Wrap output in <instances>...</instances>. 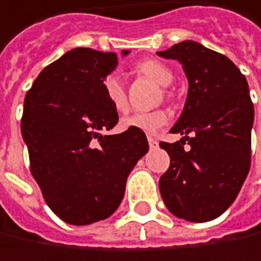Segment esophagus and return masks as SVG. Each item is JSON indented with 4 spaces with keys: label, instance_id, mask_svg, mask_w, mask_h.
Returning a JSON list of instances; mask_svg holds the SVG:
<instances>
[{
    "label": "esophagus",
    "instance_id": "obj_1",
    "mask_svg": "<svg viewBox=\"0 0 261 261\" xmlns=\"http://www.w3.org/2000/svg\"><path fill=\"white\" fill-rule=\"evenodd\" d=\"M147 141H149V146H150L152 149L158 146V141H156V138H153V137H147Z\"/></svg>",
    "mask_w": 261,
    "mask_h": 261
}]
</instances>
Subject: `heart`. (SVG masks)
I'll return each mask as SVG.
<instances>
[{
    "label": "heart",
    "instance_id": "b5f03b06",
    "mask_svg": "<svg viewBox=\"0 0 261 261\" xmlns=\"http://www.w3.org/2000/svg\"><path fill=\"white\" fill-rule=\"evenodd\" d=\"M138 69L161 86H170L175 80L173 71L160 61H152V59L144 61L138 65ZM103 91H105L108 101L111 103V106L115 111L123 112L127 109L126 89H124L123 80L118 74L112 72L105 77ZM169 118H170L169 112L163 111V109L149 111V112H134L121 120V127L123 129H135V130H141L146 134H155L158 129H161L164 124H167Z\"/></svg>",
    "mask_w": 261,
    "mask_h": 261
}]
</instances>
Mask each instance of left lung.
<instances>
[{
	"instance_id": "obj_1",
	"label": "left lung",
	"mask_w": 261,
	"mask_h": 261,
	"mask_svg": "<svg viewBox=\"0 0 261 261\" xmlns=\"http://www.w3.org/2000/svg\"><path fill=\"white\" fill-rule=\"evenodd\" d=\"M156 55L178 61L189 80L182 114L170 129L182 138L160 143L170 155L161 197L176 217L208 222L229 208L249 172L254 106L248 82L226 56L195 41Z\"/></svg>"
}]
</instances>
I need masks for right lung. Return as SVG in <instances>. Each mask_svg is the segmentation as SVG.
<instances>
[{
	"mask_svg": "<svg viewBox=\"0 0 261 261\" xmlns=\"http://www.w3.org/2000/svg\"><path fill=\"white\" fill-rule=\"evenodd\" d=\"M117 65L115 53L74 48L41 71L24 100L21 132L32 175L47 205L69 225L109 217L149 150L141 130L101 135L118 121L103 91Z\"/></svg>",
	"mask_w": 261,
	"mask_h": 261,
	"instance_id": "1",
	"label": "right lung"
}]
</instances>
